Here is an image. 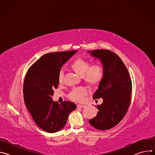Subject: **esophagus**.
Returning a JSON list of instances; mask_svg holds the SVG:
<instances>
[{
  "mask_svg": "<svg viewBox=\"0 0 155 155\" xmlns=\"http://www.w3.org/2000/svg\"><path fill=\"white\" fill-rule=\"evenodd\" d=\"M84 105H77V108H84Z\"/></svg>",
  "mask_w": 155,
  "mask_h": 155,
  "instance_id": "34e87169",
  "label": "esophagus"
}]
</instances>
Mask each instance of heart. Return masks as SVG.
<instances>
[{
    "label": "heart",
    "mask_w": 155,
    "mask_h": 155,
    "mask_svg": "<svg viewBox=\"0 0 155 155\" xmlns=\"http://www.w3.org/2000/svg\"><path fill=\"white\" fill-rule=\"evenodd\" d=\"M87 60L78 58L74 60L71 64V68L78 75L81 76L83 81L90 87L97 86L104 77V68L99 62L90 64ZM59 83L64 82V73L60 71L58 75ZM87 91L84 87H78L73 89L69 94V97L76 102H81Z\"/></svg>",
    "instance_id": "b5f03b06"
}]
</instances>
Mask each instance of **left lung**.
Segmentation results:
<instances>
[{
  "mask_svg": "<svg viewBox=\"0 0 155 155\" xmlns=\"http://www.w3.org/2000/svg\"><path fill=\"white\" fill-rule=\"evenodd\" d=\"M91 54L103 64L104 77L93 97V99L102 98L103 102L97 105L99 112L89 122L97 129L108 130L117 125L127 112L131 101L132 81L126 65L115 53L95 50Z\"/></svg>",
  "mask_w": 155,
  "mask_h": 155,
  "instance_id": "8db88e82",
  "label": "left lung"
}]
</instances>
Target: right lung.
Here are the masks:
<instances>
[{"mask_svg": "<svg viewBox=\"0 0 155 155\" xmlns=\"http://www.w3.org/2000/svg\"><path fill=\"white\" fill-rule=\"evenodd\" d=\"M75 51L50 53L42 56L28 69L23 86L26 106L36 124L42 130L53 133L67 123L69 115L76 108L72 102H54L52 96L57 89L58 73L62 65Z\"/></svg>", "mask_w": 155, "mask_h": 155, "instance_id": "1", "label": "right lung"}]
</instances>
